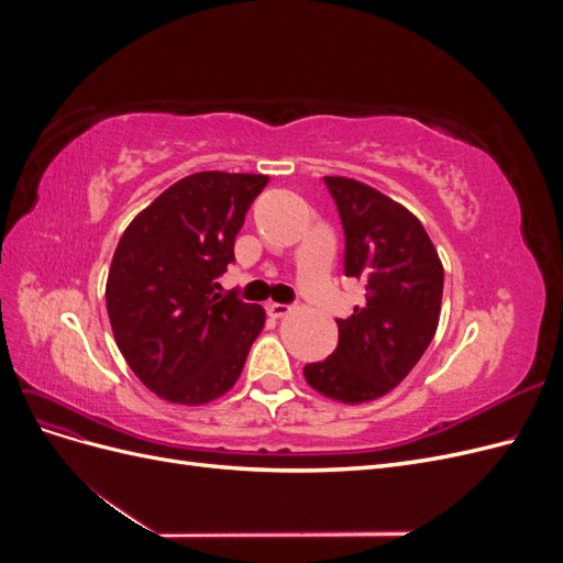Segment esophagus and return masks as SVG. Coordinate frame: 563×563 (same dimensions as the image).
<instances>
[{
    "mask_svg": "<svg viewBox=\"0 0 563 563\" xmlns=\"http://www.w3.org/2000/svg\"><path fill=\"white\" fill-rule=\"evenodd\" d=\"M265 310H267L269 317H275V319H279V317L291 312V308H288V305H284V302H267Z\"/></svg>",
    "mask_w": 563,
    "mask_h": 563,
    "instance_id": "obj_1",
    "label": "esophagus"
}]
</instances>
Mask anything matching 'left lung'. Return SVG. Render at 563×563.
<instances>
[{
	"label": "left lung",
	"mask_w": 563,
	"mask_h": 563,
	"mask_svg": "<svg viewBox=\"0 0 563 563\" xmlns=\"http://www.w3.org/2000/svg\"><path fill=\"white\" fill-rule=\"evenodd\" d=\"M345 232V275L362 279L366 302L338 321V345L302 368L323 397L378 399L397 387L432 343L444 267L420 220L373 187L327 176Z\"/></svg>",
	"instance_id": "obj_1"
}]
</instances>
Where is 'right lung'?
<instances>
[{
	"label": "right lung",
	"mask_w": 563,
	"mask_h": 563,
	"mask_svg": "<svg viewBox=\"0 0 563 563\" xmlns=\"http://www.w3.org/2000/svg\"><path fill=\"white\" fill-rule=\"evenodd\" d=\"M267 176L201 172L168 187L117 244L106 300L119 352L174 404H207L236 383L265 323L261 305L218 294L234 236Z\"/></svg>",
	"instance_id": "1"
}]
</instances>
